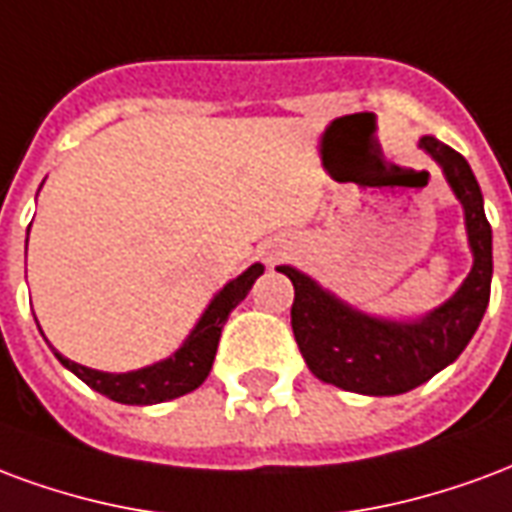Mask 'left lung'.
<instances>
[{
	"label": "left lung",
	"instance_id": "left-lung-1",
	"mask_svg": "<svg viewBox=\"0 0 512 512\" xmlns=\"http://www.w3.org/2000/svg\"><path fill=\"white\" fill-rule=\"evenodd\" d=\"M420 147L445 169V177L466 212V234L475 267L450 300L414 324L371 319L322 292L294 267H278L294 286L292 330L305 363L316 379L360 395L409 393L428 382L464 352L483 322L491 297V223L483 193L461 152L434 136Z\"/></svg>",
	"mask_w": 512,
	"mask_h": 512
}]
</instances>
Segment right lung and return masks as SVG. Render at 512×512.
I'll use <instances>...</instances> for the list:
<instances>
[{"label":"right lung","instance_id":"right-lung-1","mask_svg":"<svg viewBox=\"0 0 512 512\" xmlns=\"http://www.w3.org/2000/svg\"><path fill=\"white\" fill-rule=\"evenodd\" d=\"M261 272H264V267L253 264L242 272L237 281L223 286L218 297L210 302V308L204 311L201 322L196 324V330L190 333L188 341L182 343V349L163 363L149 365L141 371H130V374H103V371H92V368L73 363L59 352L54 354L59 357V363L70 368L81 382L89 384L92 390H98L100 395H106L111 401H117V404L147 406L179 398V395L196 390L210 376L212 360L218 352L220 330L229 319V313L245 300V294L251 292V286Z\"/></svg>","mask_w":512,"mask_h":512}]
</instances>
